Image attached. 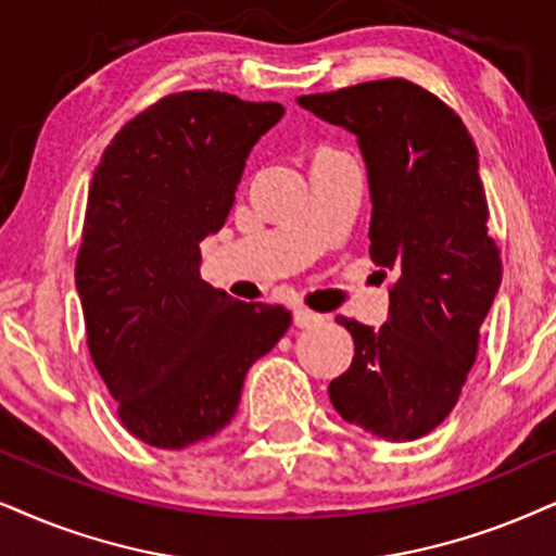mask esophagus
<instances>
[{"label": "esophagus", "mask_w": 556, "mask_h": 556, "mask_svg": "<svg viewBox=\"0 0 556 556\" xmlns=\"http://www.w3.org/2000/svg\"><path fill=\"white\" fill-rule=\"evenodd\" d=\"M292 320H294V326H298V328H313V326H318V323H323V315L313 313V311H305V307H298V311H294V315H292Z\"/></svg>", "instance_id": "obj_1"}]
</instances>
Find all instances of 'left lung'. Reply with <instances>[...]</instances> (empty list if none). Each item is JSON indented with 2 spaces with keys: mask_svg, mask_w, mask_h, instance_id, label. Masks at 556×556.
I'll return each mask as SVG.
<instances>
[{
  "mask_svg": "<svg viewBox=\"0 0 556 556\" xmlns=\"http://www.w3.org/2000/svg\"><path fill=\"white\" fill-rule=\"evenodd\" d=\"M298 102L359 138L369 256L395 271L382 328L336 318L354 339V362L328 384L330 403L379 439H420L454 410L503 277L477 146L448 104L407 79Z\"/></svg>",
  "mask_w": 556,
  "mask_h": 556,
  "instance_id": "8db88e82",
  "label": "left lung"
}]
</instances>
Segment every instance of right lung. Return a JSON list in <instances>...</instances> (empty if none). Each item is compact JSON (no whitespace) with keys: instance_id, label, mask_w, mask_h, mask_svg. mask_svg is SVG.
Masks as SVG:
<instances>
[{"instance_id":"right-lung-1","label":"right lung","mask_w":556,"mask_h":556,"mask_svg":"<svg viewBox=\"0 0 556 556\" xmlns=\"http://www.w3.org/2000/svg\"><path fill=\"white\" fill-rule=\"evenodd\" d=\"M277 102L168 94L125 123L89 187L76 290L91 362L117 418L156 448H185L236 416L243 377L292 323L200 277V243L233 207L245 159Z\"/></svg>"}]
</instances>
